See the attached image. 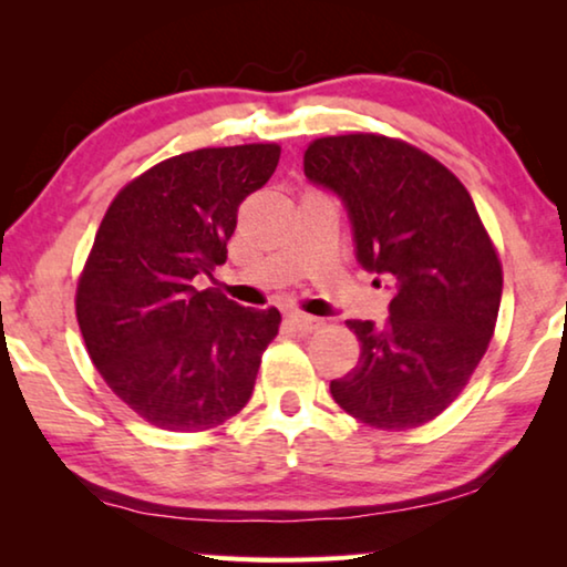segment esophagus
<instances>
[{"instance_id": "obj_1", "label": "esophagus", "mask_w": 567, "mask_h": 567, "mask_svg": "<svg viewBox=\"0 0 567 567\" xmlns=\"http://www.w3.org/2000/svg\"><path fill=\"white\" fill-rule=\"evenodd\" d=\"M286 320H289L291 328L299 330V332H312L322 324V320H317V317L305 315V312H289V315H286Z\"/></svg>"}]
</instances>
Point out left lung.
Segmentation results:
<instances>
[{"label":"left lung","mask_w":567,"mask_h":567,"mask_svg":"<svg viewBox=\"0 0 567 567\" xmlns=\"http://www.w3.org/2000/svg\"><path fill=\"white\" fill-rule=\"evenodd\" d=\"M305 175L340 198L355 260L390 281V320H348L359 363L332 379L346 413L384 431L436 417L464 390L498 320L501 260L470 193L429 154L398 138H317Z\"/></svg>","instance_id":"obj_1"}]
</instances>
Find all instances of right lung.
<instances>
[{
    "mask_svg": "<svg viewBox=\"0 0 567 567\" xmlns=\"http://www.w3.org/2000/svg\"><path fill=\"white\" fill-rule=\"evenodd\" d=\"M281 157L276 144L165 159L107 208L76 286V320L107 386L165 431L214 429L250 400L276 307L198 289L227 262L237 208Z\"/></svg>",
    "mask_w": 567,
    "mask_h": 567,
    "instance_id": "add662e5",
    "label": "right lung"
}]
</instances>
